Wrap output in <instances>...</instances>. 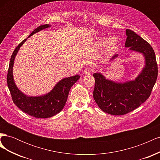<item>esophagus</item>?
<instances>
[{"label": "esophagus", "mask_w": 160, "mask_h": 160, "mask_svg": "<svg viewBox=\"0 0 160 160\" xmlns=\"http://www.w3.org/2000/svg\"><path fill=\"white\" fill-rule=\"evenodd\" d=\"M93 71H94V68H93V66H89V67H86L85 68V71H84V72L85 74H90L91 72Z\"/></svg>", "instance_id": "1"}]
</instances>
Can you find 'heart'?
<instances>
[{
	"label": "heart",
	"mask_w": 160,
	"mask_h": 160,
	"mask_svg": "<svg viewBox=\"0 0 160 160\" xmlns=\"http://www.w3.org/2000/svg\"><path fill=\"white\" fill-rule=\"evenodd\" d=\"M98 46L100 47H105V51L108 54L114 52L118 48V41L113 37L109 38H101L98 41Z\"/></svg>",
	"instance_id": "b5f03b06"
}]
</instances>
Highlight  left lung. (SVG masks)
Returning a JSON list of instances; mask_svg holds the SVG:
<instances>
[{
	"mask_svg": "<svg viewBox=\"0 0 160 160\" xmlns=\"http://www.w3.org/2000/svg\"><path fill=\"white\" fill-rule=\"evenodd\" d=\"M125 33V47L142 53L145 58L146 64L139 75L134 80L117 83L100 72L93 74L95 101L103 111L113 115L126 114L139 107L149 98L158 77V64L152 46L133 31L126 29ZM118 56L114 55L110 61Z\"/></svg>",
	"mask_w": 160,
	"mask_h": 160,
	"instance_id": "8db88e82",
	"label": "left lung"
}]
</instances>
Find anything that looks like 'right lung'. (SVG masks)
<instances>
[{"mask_svg": "<svg viewBox=\"0 0 160 160\" xmlns=\"http://www.w3.org/2000/svg\"><path fill=\"white\" fill-rule=\"evenodd\" d=\"M49 24L41 25L34 30L28 37L45 28L50 27ZM27 38L24 39L13 51L7 74V85L11 94L14 103L29 115L36 118H48L59 113L63 109L68 98L71 87L79 78V75L67 77L58 82L49 93L42 96H27L18 89L13 79L12 69L14 61L17 52Z\"/></svg>", "mask_w": 160, "mask_h": 160, "instance_id": "right-lung-1", "label": "right lung"}]
</instances>
